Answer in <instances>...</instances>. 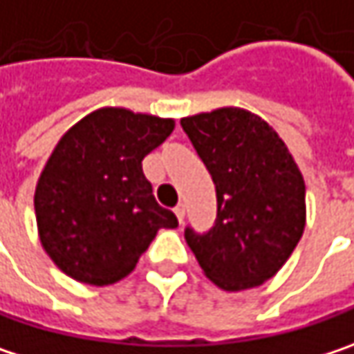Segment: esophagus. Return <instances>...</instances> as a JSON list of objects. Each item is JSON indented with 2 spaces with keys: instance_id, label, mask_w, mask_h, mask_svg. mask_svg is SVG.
Instances as JSON below:
<instances>
[{
  "instance_id": "1",
  "label": "esophagus",
  "mask_w": 354,
  "mask_h": 354,
  "mask_svg": "<svg viewBox=\"0 0 354 354\" xmlns=\"http://www.w3.org/2000/svg\"><path fill=\"white\" fill-rule=\"evenodd\" d=\"M173 212H175V215H177L179 223H183V219H185V205H183V203H179Z\"/></svg>"
}]
</instances>
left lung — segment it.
<instances>
[{
  "label": "left lung",
  "mask_w": 354,
  "mask_h": 354,
  "mask_svg": "<svg viewBox=\"0 0 354 354\" xmlns=\"http://www.w3.org/2000/svg\"><path fill=\"white\" fill-rule=\"evenodd\" d=\"M217 195L207 234L185 230L203 274L227 292L264 284L286 264L306 225L302 173L258 114L225 106L181 118Z\"/></svg>",
  "instance_id": "obj_1"
}]
</instances>
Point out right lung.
<instances>
[{"label": "right lung", "mask_w": 354, "mask_h": 354, "mask_svg": "<svg viewBox=\"0 0 354 354\" xmlns=\"http://www.w3.org/2000/svg\"><path fill=\"white\" fill-rule=\"evenodd\" d=\"M175 129L173 118L104 106L64 133L36 185L39 241L66 276L109 286L129 276L161 227L142 159Z\"/></svg>", "instance_id": "add662e5"}]
</instances>
